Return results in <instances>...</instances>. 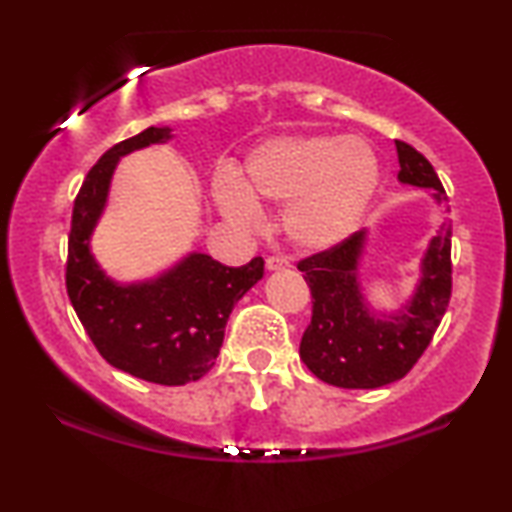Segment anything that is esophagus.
Instances as JSON below:
<instances>
[{
	"label": "esophagus",
	"instance_id": "obj_1",
	"mask_svg": "<svg viewBox=\"0 0 512 512\" xmlns=\"http://www.w3.org/2000/svg\"><path fill=\"white\" fill-rule=\"evenodd\" d=\"M265 268L268 270H289L291 263L286 256H268V261H265Z\"/></svg>",
	"mask_w": 512,
	"mask_h": 512
}]
</instances>
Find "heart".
I'll list each match as a JSON object with an SVG mask.
<instances>
[{
    "mask_svg": "<svg viewBox=\"0 0 512 512\" xmlns=\"http://www.w3.org/2000/svg\"><path fill=\"white\" fill-rule=\"evenodd\" d=\"M377 184L380 163L366 139L277 137L251 153L244 186L223 174L214 198L237 223L258 219L254 199L284 207V230L298 247L328 249L359 226Z\"/></svg>",
    "mask_w": 512,
    "mask_h": 512,
    "instance_id": "obj_1",
    "label": "heart"
}]
</instances>
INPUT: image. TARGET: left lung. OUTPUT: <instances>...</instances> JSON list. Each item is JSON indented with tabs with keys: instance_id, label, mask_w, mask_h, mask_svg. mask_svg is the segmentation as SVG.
Wrapping results in <instances>:
<instances>
[{
	"instance_id": "obj_1",
	"label": "left lung",
	"mask_w": 512,
	"mask_h": 512,
	"mask_svg": "<svg viewBox=\"0 0 512 512\" xmlns=\"http://www.w3.org/2000/svg\"><path fill=\"white\" fill-rule=\"evenodd\" d=\"M398 179L433 188L450 214L436 170L415 146L396 139ZM363 230L298 261L312 293V319L300 340V359L321 382L342 389H377L401 380L431 345L452 296V223L445 221L422 261V282L401 314L382 321L368 312L356 279Z\"/></svg>"
}]
</instances>
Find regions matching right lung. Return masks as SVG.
<instances>
[{"label":"right lung","instance_id":"right-lung-1","mask_svg":"<svg viewBox=\"0 0 512 512\" xmlns=\"http://www.w3.org/2000/svg\"><path fill=\"white\" fill-rule=\"evenodd\" d=\"M170 139V128H146L104 153L83 179L72 209L65 284L76 317L111 366L139 380L181 387L214 366L237 300L263 277V258L230 268L191 254L156 282L118 286L88 249L118 158Z\"/></svg>","mask_w":512,"mask_h":512}]
</instances>
